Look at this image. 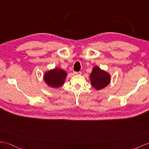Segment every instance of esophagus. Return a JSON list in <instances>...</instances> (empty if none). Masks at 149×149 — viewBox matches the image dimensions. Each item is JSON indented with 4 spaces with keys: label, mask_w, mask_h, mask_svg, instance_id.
Returning <instances> with one entry per match:
<instances>
[{
    "label": "esophagus",
    "mask_w": 149,
    "mask_h": 149,
    "mask_svg": "<svg viewBox=\"0 0 149 149\" xmlns=\"http://www.w3.org/2000/svg\"><path fill=\"white\" fill-rule=\"evenodd\" d=\"M73 74H74V75H77V74H81V72H80V71H79V72H73Z\"/></svg>",
    "instance_id": "34e87169"
}]
</instances>
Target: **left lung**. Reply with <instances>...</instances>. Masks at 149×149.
Listing matches in <instances>:
<instances>
[{
    "label": "left lung",
    "mask_w": 149,
    "mask_h": 149,
    "mask_svg": "<svg viewBox=\"0 0 149 149\" xmlns=\"http://www.w3.org/2000/svg\"><path fill=\"white\" fill-rule=\"evenodd\" d=\"M91 85L94 88L99 90L106 87L111 82V74L108 72L95 66L90 74Z\"/></svg>",
    "instance_id": "1"
}]
</instances>
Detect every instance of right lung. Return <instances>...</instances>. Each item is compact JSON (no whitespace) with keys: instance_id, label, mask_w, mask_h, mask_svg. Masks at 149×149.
<instances>
[{"instance_id":"right-lung-1","label":"right lung","mask_w":149,"mask_h":149,"mask_svg":"<svg viewBox=\"0 0 149 149\" xmlns=\"http://www.w3.org/2000/svg\"><path fill=\"white\" fill-rule=\"evenodd\" d=\"M67 74V72L62 69L55 68L44 72L43 80L47 86L53 88H57L64 84Z\"/></svg>"}]
</instances>
